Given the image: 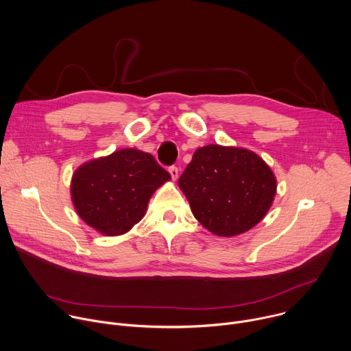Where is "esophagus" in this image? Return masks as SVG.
<instances>
[{"mask_svg":"<svg viewBox=\"0 0 351 351\" xmlns=\"http://www.w3.org/2000/svg\"><path fill=\"white\" fill-rule=\"evenodd\" d=\"M169 173H170V176H171L173 181H176V180L178 178V169H177L176 166H171V167L169 169Z\"/></svg>","mask_w":351,"mask_h":351,"instance_id":"obj_1","label":"esophagus"}]
</instances>
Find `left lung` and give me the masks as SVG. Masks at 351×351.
Returning <instances> with one entry per match:
<instances>
[{"label": "left lung", "mask_w": 351, "mask_h": 351, "mask_svg": "<svg viewBox=\"0 0 351 351\" xmlns=\"http://www.w3.org/2000/svg\"><path fill=\"white\" fill-rule=\"evenodd\" d=\"M178 186L206 230L231 238L265 217L276 193V178L249 149L206 145L195 151Z\"/></svg>", "instance_id": "left-lung-1"}]
</instances>
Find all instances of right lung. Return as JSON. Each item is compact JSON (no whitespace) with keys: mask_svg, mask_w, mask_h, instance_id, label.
Masks as SVG:
<instances>
[{"mask_svg":"<svg viewBox=\"0 0 351 351\" xmlns=\"http://www.w3.org/2000/svg\"><path fill=\"white\" fill-rule=\"evenodd\" d=\"M170 180L151 154L128 148L77 167L70 196L87 226L105 237H117L143 220L155 191Z\"/></svg>","mask_w":351,"mask_h":351,"instance_id":"1","label":"right lung"}]
</instances>
